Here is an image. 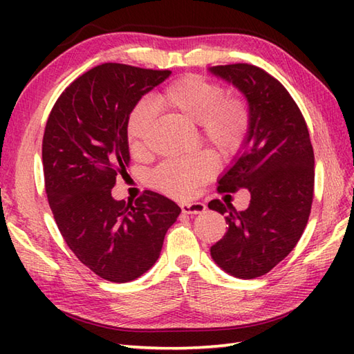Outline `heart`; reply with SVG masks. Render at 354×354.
Listing matches in <instances>:
<instances>
[{
    "label": "heart",
    "mask_w": 354,
    "mask_h": 354,
    "mask_svg": "<svg viewBox=\"0 0 354 354\" xmlns=\"http://www.w3.org/2000/svg\"><path fill=\"white\" fill-rule=\"evenodd\" d=\"M158 183L162 190L183 193L190 190L193 187V179L185 170V165L183 162L170 164L164 167L158 176Z\"/></svg>",
    "instance_id": "b5f03b06"
}]
</instances>
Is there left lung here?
<instances>
[{"label":"left lung","mask_w":354,"mask_h":354,"mask_svg":"<svg viewBox=\"0 0 354 354\" xmlns=\"http://www.w3.org/2000/svg\"><path fill=\"white\" fill-rule=\"evenodd\" d=\"M169 76L123 64L94 66L65 89L45 126V192L57 228L76 257L112 283L137 280L155 265L181 213L150 190L126 199L111 193L131 160V112Z\"/></svg>","instance_id":"8db88e82"}]
</instances>
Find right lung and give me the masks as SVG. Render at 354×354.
<instances>
[{"mask_svg":"<svg viewBox=\"0 0 354 354\" xmlns=\"http://www.w3.org/2000/svg\"><path fill=\"white\" fill-rule=\"evenodd\" d=\"M208 73L234 86L248 104L246 133L219 192L251 194L242 208L228 205V231L209 252L225 272L251 280L278 265L303 234L313 198V149L295 102L266 71L232 64Z\"/></svg>","mask_w":354,"mask_h":354,"instance_id":"right-lung-1","label":"right lung"}]
</instances>
